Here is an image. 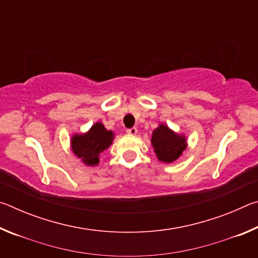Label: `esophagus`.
<instances>
[{"instance_id": "esophagus-1", "label": "esophagus", "mask_w": 258, "mask_h": 258, "mask_svg": "<svg viewBox=\"0 0 258 258\" xmlns=\"http://www.w3.org/2000/svg\"><path fill=\"white\" fill-rule=\"evenodd\" d=\"M126 132H127V133H128V134H131V135H137V133H138V128H137V127L128 128V130H126Z\"/></svg>"}]
</instances>
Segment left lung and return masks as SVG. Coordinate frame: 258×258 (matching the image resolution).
Instances as JSON below:
<instances>
[{"mask_svg": "<svg viewBox=\"0 0 258 258\" xmlns=\"http://www.w3.org/2000/svg\"><path fill=\"white\" fill-rule=\"evenodd\" d=\"M151 145L158 160L166 164H171L180 158L187 147L185 135L174 132L165 124H159L158 127L154 130Z\"/></svg>", "mask_w": 258, "mask_h": 258, "instance_id": "obj_1", "label": "left lung"}]
</instances>
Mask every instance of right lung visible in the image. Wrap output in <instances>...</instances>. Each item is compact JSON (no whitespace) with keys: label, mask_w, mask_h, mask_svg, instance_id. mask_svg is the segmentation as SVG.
<instances>
[{"label":"right lung","mask_w":258,"mask_h":258,"mask_svg":"<svg viewBox=\"0 0 258 258\" xmlns=\"http://www.w3.org/2000/svg\"><path fill=\"white\" fill-rule=\"evenodd\" d=\"M113 139L112 131H108L102 123L97 121L87 132L73 135L72 151L84 165L97 166L100 163V155L111 146Z\"/></svg>","instance_id":"obj_1"}]
</instances>
